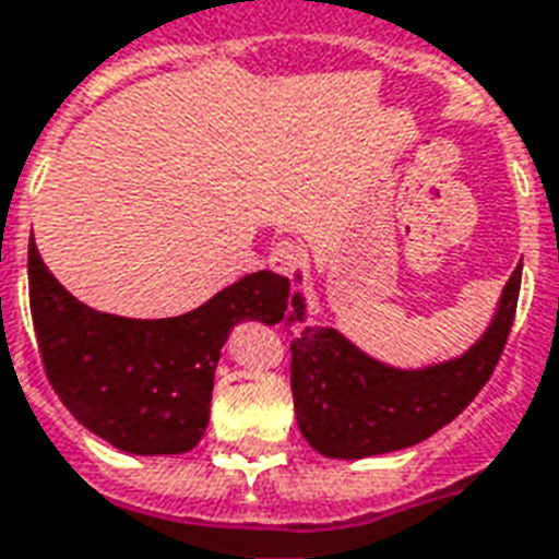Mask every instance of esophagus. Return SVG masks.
<instances>
[{
	"label": "esophagus",
	"mask_w": 559,
	"mask_h": 559,
	"mask_svg": "<svg viewBox=\"0 0 559 559\" xmlns=\"http://www.w3.org/2000/svg\"><path fill=\"white\" fill-rule=\"evenodd\" d=\"M305 248L299 242H293V239H281L275 242V248L269 251V266L281 272V275H293L296 269L305 266Z\"/></svg>",
	"instance_id": "34e87169"
}]
</instances>
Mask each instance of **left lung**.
<instances>
[{"label":"left lung","instance_id":"obj_1","mask_svg":"<svg viewBox=\"0 0 559 559\" xmlns=\"http://www.w3.org/2000/svg\"><path fill=\"white\" fill-rule=\"evenodd\" d=\"M522 290V263L500 293L489 329L468 353L400 370L361 353L332 325H308V305L293 293L290 384L305 441L329 459H364L420 444L448 427L489 382Z\"/></svg>","mask_w":559,"mask_h":559}]
</instances>
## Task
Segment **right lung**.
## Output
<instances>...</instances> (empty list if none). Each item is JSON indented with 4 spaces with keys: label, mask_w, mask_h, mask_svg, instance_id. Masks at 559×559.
<instances>
[{
    "label": "right lung",
    "mask_w": 559,
    "mask_h": 559,
    "mask_svg": "<svg viewBox=\"0 0 559 559\" xmlns=\"http://www.w3.org/2000/svg\"><path fill=\"white\" fill-rule=\"evenodd\" d=\"M28 301L49 384L82 427L135 456L186 453L210 420L216 364L234 325H275L290 281L251 272L201 308L168 320L94 311L70 296L28 246Z\"/></svg>",
    "instance_id": "1"
}]
</instances>
